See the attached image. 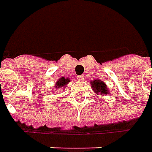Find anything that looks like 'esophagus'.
Instances as JSON below:
<instances>
[{"label": "esophagus", "mask_w": 152, "mask_h": 152, "mask_svg": "<svg viewBox=\"0 0 152 152\" xmlns=\"http://www.w3.org/2000/svg\"><path fill=\"white\" fill-rule=\"evenodd\" d=\"M77 79H78L79 81H83L84 77H83V76H78V77H77Z\"/></svg>", "instance_id": "obj_1"}]
</instances>
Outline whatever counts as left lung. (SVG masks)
Segmentation results:
<instances>
[{
    "label": "left lung",
    "instance_id": "obj_1",
    "mask_svg": "<svg viewBox=\"0 0 152 152\" xmlns=\"http://www.w3.org/2000/svg\"><path fill=\"white\" fill-rule=\"evenodd\" d=\"M91 85L94 92H96V94H101V95L109 94L108 88L107 87L106 84L102 80L95 79L93 81H91Z\"/></svg>",
    "mask_w": 152,
    "mask_h": 152
}]
</instances>
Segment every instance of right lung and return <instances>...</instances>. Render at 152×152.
Instances as JSON below:
<instances>
[{
  "mask_svg": "<svg viewBox=\"0 0 152 152\" xmlns=\"http://www.w3.org/2000/svg\"><path fill=\"white\" fill-rule=\"evenodd\" d=\"M68 82H70V79H67V78H64V77H61L60 79L57 80L56 84V89H58V88H65L66 85L68 84Z\"/></svg>",
  "mask_w": 152,
  "mask_h": 152,
  "instance_id": "obj_1",
  "label": "right lung"
}]
</instances>
